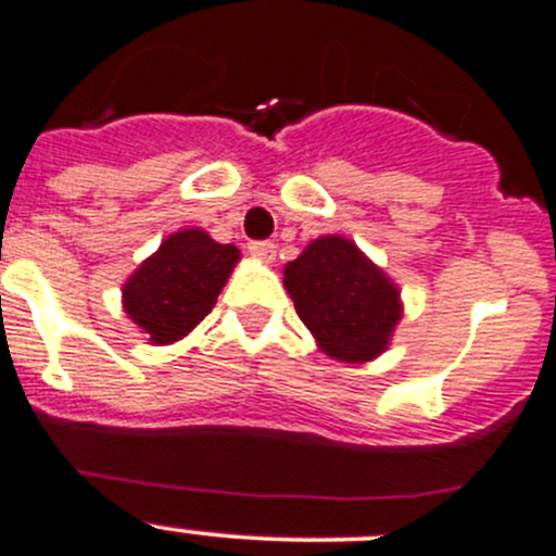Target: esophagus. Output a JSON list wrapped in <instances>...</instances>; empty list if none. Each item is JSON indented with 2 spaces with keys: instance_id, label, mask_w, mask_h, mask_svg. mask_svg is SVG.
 Returning a JSON list of instances; mask_svg holds the SVG:
<instances>
[{
  "instance_id": "esophagus-1",
  "label": "esophagus",
  "mask_w": 556,
  "mask_h": 556,
  "mask_svg": "<svg viewBox=\"0 0 556 556\" xmlns=\"http://www.w3.org/2000/svg\"><path fill=\"white\" fill-rule=\"evenodd\" d=\"M248 251H251V256L258 258L262 264H273V258H275L273 242H251L248 244Z\"/></svg>"
}]
</instances>
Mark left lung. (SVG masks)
Listing matches in <instances>:
<instances>
[{
    "label": "left lung",
    "mask_w": 556,
    "mask_h": 556,
    "mask_svg": "<svg viewBox=\"0 0 556 556\" xmlns=\"http://www.w3.org/2000/svg\"><path fill=\"white\" fill-rule=\"evenodd\" d=\"M283 287L317 348L344 364L383 355L402 319L400 287L339 233L312 239L283 267Z\"/></svg>",
    "instance_id": "obj_1"
}]
</instances>
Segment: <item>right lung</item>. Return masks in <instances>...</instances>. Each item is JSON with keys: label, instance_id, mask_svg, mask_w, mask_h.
I'll return each mask as SVG.
<instances>
[{"label": "right lung", "instance_id": "1", "mask_svg": "<svg viewBox=\"0 0 556 556\" xmlns=\"http://www.w3.org/2000/svg\"><path fill=\"white\" fill-rule=\"evenodd\" d=\"M237 262V244L215 242L203 228H181L126 278L124 312L149 344H173L215 308Z\"/></svg>", "mask_w": 556, "mask_h": 556}]
</instances>
